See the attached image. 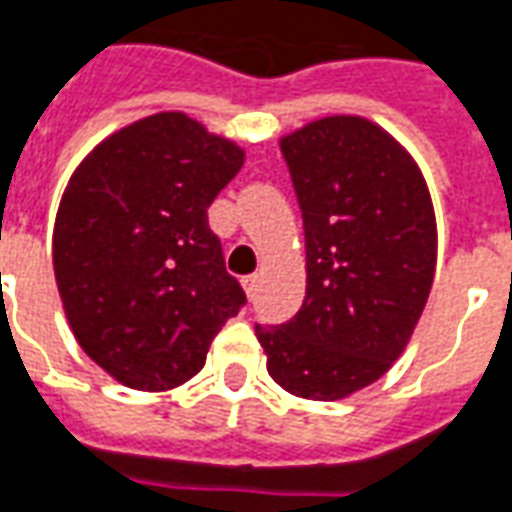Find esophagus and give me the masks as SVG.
<instances>
[{"instance_id": "esophagus-1", "label": "esophagus", "mask_w": 512, "mask_h": 512, "mask_svg": "<svg viewBox=\"0 0 512 512\" xmlns=\"http://www.w3.org/2000/svg\"><path fill=\"white\" fill-rule=\"evenodd\" d=\"M242 287L248 292V298H256V290H259V276H245L242 278Z\"/></svg>"}]
</instances>
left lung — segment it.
<instances>
[{
    "label": "left lung",
    "instance_id": "1",
    "mask_svg": "<svg viewBox=\"0 0 512 512\" xmlns=\"http://www.w3.org/2000/svg\"><path fill=\"white\" fill-rule=\"evenodd\" d=\"M306 236V298L281 326L256 323L287 393L351 396L404 351L435 278V211L407 150L359 116L281 139Z\"/></svg>",
    "mask_w": 512,
    "mask_h": 512
}]
</instances>
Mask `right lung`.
I'll return each mask as SVG.
<instances>
[{
	"label": "right lung",
	"mask_w": 512,
	"mask_h": 512,
	"mask_svg": "<svg viewBox=\"0 0 512 512\" xmlns=\"http://www.w3.org/2000/svg\"><path fill=\"white\" fill-rule=\"evenodd\" d=\"M242 161L186 114H155L74 169L52 236L55 281L80 348L125 387L158 393L192 379L248 303L209 228Z\"/></svg>",
	"instance_id": "right-lung-1"
}]
</instances>
